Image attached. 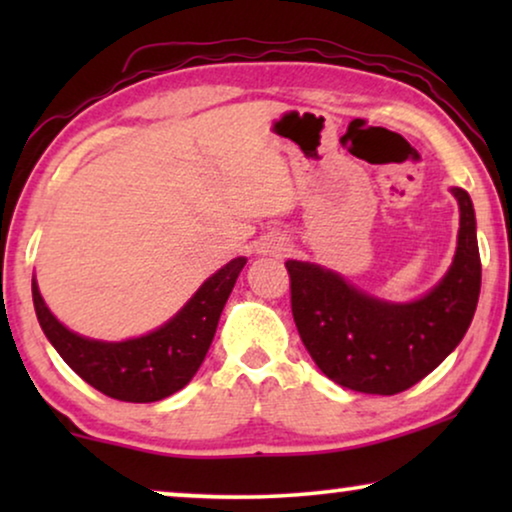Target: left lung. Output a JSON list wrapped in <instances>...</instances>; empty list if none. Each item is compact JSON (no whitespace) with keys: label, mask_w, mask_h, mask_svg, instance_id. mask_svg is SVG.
Segmentation results:
<instances>
[{"label":"left lung","mask_w":512,"mask_h":512,"mask_svg":"<svg viewBox=\"0 0 512 512\" xmlns=\"http://www.w3.org/2000/svg\"><path fill=\"white\" fill-rule=\"evenodd\" d=\"M452 195L459 205V235L450 270L408 303L370 296L324 265L286 261L293 321L328 380L361 394H401L438 368L464 338L478 307L482 265L471 195L457 186Z\"/></svg>","instance_id":"8db88e82"}]
</instances>
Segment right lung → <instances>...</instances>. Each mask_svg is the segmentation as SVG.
<instances>
[{"label": "right lung", "instance_id": "add662e5", "mask_svg": "<svg viewBox=\"0 0 512 512\" xmlns=\"http://www.w3.org/2000/svg\"><path fill=\"white\" fill-rule=\"evenodd\" d=\"M244 265V256L233 258L205 279L170 321L139 338L107 342L69 331L48 310L37 279H32L34 312L55 352L90 387L125 403H156L177 394L198 373Z\"/></svg>", "mask_w": 512, "mask_h": 512}]
</instances>
